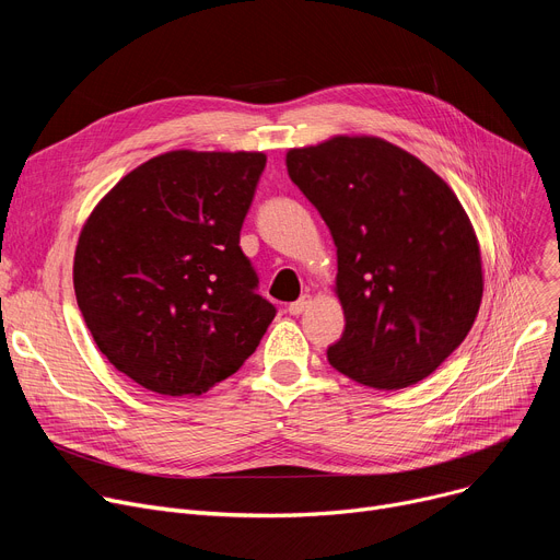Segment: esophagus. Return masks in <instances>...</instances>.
Instances as JSON below:
<instances>
[{"mask_svg": "<svg viewBox=\"0 0 560 560\" xmlns=\"http://www.w3.org/2000/svg\"><path fill=\"white\" fill-rule=\"evenodd\" d=\"M313 300H311V295H302L298 302H292V304H288V313L290 315H300V313H304L306 308H308V304H311Z\"/></svg>", "mask_w": 560, "mask_h": 560, "instance_id": "obj_1", "label": "esophagus"}]
</instances>
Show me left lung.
<instances>
[{
    "label": "left lung",
    "mask_w": 560,
    "mask_h": 560,
    "mask_svg": "<svg viewBox=\"0 0 560 560\" xmlns=\"http://www.w3.org/2000/svg\"><path fill=\"white\" fill-rule=\"evenodd\" d=\"M288 174L338 249L345 331L329 363L378 390L418 384L481 306V252L460 201L420 159L372 136L290 150Z\"/></svg>",
    "instance_id": "1"
}]
</instances>
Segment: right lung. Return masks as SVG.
Wrapping results in <instances>:
<instances>
[{"label": "right lung", "mask_w": 560, "mask_h": 560, "mask_svg": "<svg viewBox=\"0 0 560 560\" xmlns=\"http://www.w3.org/2000/svg\"><path fill=\"white\" fill-rule=\"evenodd\" d=\"M265 154L167 152L88 218L77 304L102 354L138 386L201 395L254 354L277 315L241 249Z\"/></svg>", "instance_id": "obj_1"}]
</instances>
